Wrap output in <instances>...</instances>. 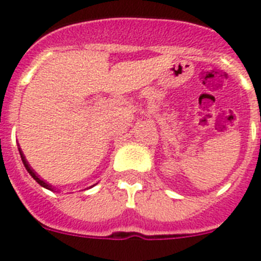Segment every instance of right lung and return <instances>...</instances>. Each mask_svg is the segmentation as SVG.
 Returning a JSON list of instances; mask_svg holds the SVG:
<instances>
[{"mask_svg": "<svg viewBox=\"0 0 261 261\" xmlns=\"http://www.w3.org/2000/svg\"><path fill=\"white\" fill-rule=\"evenodd\" d=\"M19 153H20V158H22V162H23V165H24V167H26V170H27V171H29V174L31 175V176L34 177V179H35V180L38 181V183L40 184L41 187H44V188H47V190L52 191V186H50V184H48V183H45L44 180H41L40 177H39L38 175H36V172L34 171V170H32V168H31V166L29 165V162H27V161H26V156L23 155V153H22V151H19Z\"/></svg>", "mask_w": 261, "mask_h": 261, "instance_id": "obj_1", "label": "right lung"}]
</instances>
